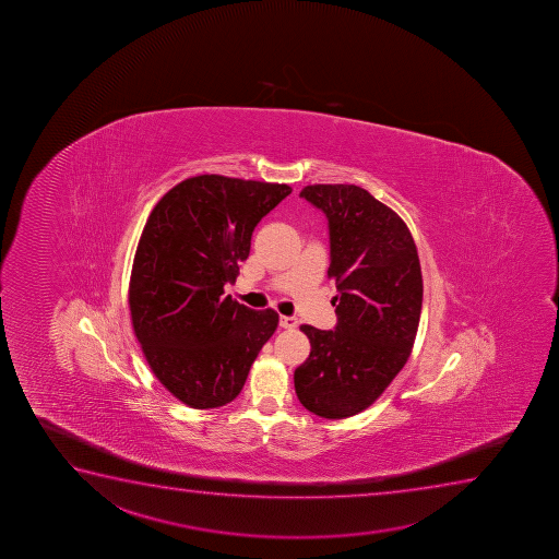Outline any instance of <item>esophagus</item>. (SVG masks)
Listing matches in <instances>:
<instances>
[{
  "mask_svg": "<svg viewBox=\"0 0 559 559\" xmlns=\"http://www.w3.org/2000/svg\"><path fill=\"white\" fill-rule=\"evenodd\" d=\"M278 323H281V328L294 329L297 328V318H294V316H281Z\"/></svg>",
  "mask_w": 559,
  "mask_h": 559,
  "instance_id": "esophagus-1",
  "label": "esophagus"
}]
</instances>
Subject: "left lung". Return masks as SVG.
Listing matches in <instances>:
<instances>
[{"label":"left lung","mask_w":559,"mask_h":559,"mask_svg":"<svg viewBox=\"0 0 559 559\" xmlns=\"http://www.w3.org/2000/svg\"><path fill=\"white\" fill-rule=\"evenodd\" d=\"M299 197L328 217L338 322L333 331L301 325L310 355L294 383L309 412L344 419L380 399L412 354L423 307L419 257L406 223L361 187L309 185Z\"/></svg>","instance_id":"obj_1"}]
</instances>
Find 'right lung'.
<instances>
[{
    "mask_svg": "<svg viewBox=\"0 0 559 559\" xmlns=\"http://www.w3.org/2000/svg\"><path fill=\"white\" fill-rule=\"evenodd\" d=\"M289 192L205 174L166 192L145 223L129 283L132 328L153 374L187 406L234 401L275 333V310L224 297V284L236 283L257 224Z\"/></svg>",
    "mask_w": 559,
    "mask_h": 559,
    "instance_id": "obj_1",
    "label": "right lung"
}]
</instances>
